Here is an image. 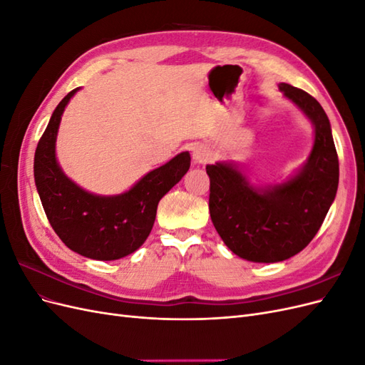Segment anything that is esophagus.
Listing matches in <instances>:
<instances>
[{"label":"esophagus","instance_id":"34e87169","mask_svg":"<svg viewBox=\"0 0 365 365\" xmlns=\"http://www.w3.org/2000/svg\"><path fill=\"white\" fill-rule=\"evenodd\" d=\"M192 157H193L195 164H205L210 161V158H212V155H210V150L202 145H196L193 148Z\"/></svg>","mask_w":365,"mask_h":365}]
</instances>
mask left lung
Returning a JSON list of instances; mask_svg holds the SVG:
<instances>
[{
	"instance_id": "obj_1",
	"label": "left lung",
	"mask_w": 365,
	"mask_h": 365,
	"mask_svg": "<svg viewBox=\"0 0 365 365\" xmlns=\"http://www.w3.org/2000/svg\"><path fill=\"white\" fill-rule=\"evenodd\" d=\"M279 90L315 128L312 152L298 173L283 184L256 189L235 164L205 168L212 222L224 244L250 262H282L306 248L338 190V153L324 109L300 88L280 83Z\"/></svg>"
}]
</instances>
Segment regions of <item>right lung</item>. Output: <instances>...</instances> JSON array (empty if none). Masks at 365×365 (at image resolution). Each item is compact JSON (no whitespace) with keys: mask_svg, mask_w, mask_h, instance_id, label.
Wrapping results in <instances>:
<instances>
[{"mask_svg":"<svg viewBox=\"0 0 365 365\" xmlns=\"http://www.w3.org/2000/svg\"><path fill=\"white\" fill-rule=\"evenodd\" d=\"M77 90L62 98L38 143L33 165L36 189L50 225L65 245L88 259L117 260L145 244L160 200L189 170L190 153L181 152L121 195L85 192L65 176L54 152L63 109Z\"/></svg>","mask_w":365,"mask_h":365,"instance_id":"right-lung-1","label":"right lung"}]
</instances>
